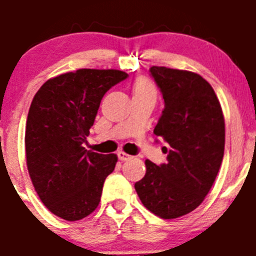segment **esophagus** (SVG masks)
I'll list each match as a JSON object with an SVG mask.
<instances>
[{
  "label": "esophagus",
  "instance_id": "34e87169",
  "mask_svg": "<svg viewBox=\"0 0 256 256\" xmlns=\"http://www.w3.org/2000/svg\"><path fill=\"white\" fill-rule=\"evenodd\" d=\"M118 158H119V160H122V162H124V160L132 159V156L128 155L126 152H124V151H119V152H118Z\"/></svg>",
  "mask_w": 256,
  "mask_h": 256
}]
</instances>
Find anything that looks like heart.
I'll return each instance as SVG.
<instances>
[{
    "mask_svg": "<svg viewBox=\"0 0 256 256\" xmlns=\"http://www.w3.org/2000/svg\"><path fill=\"white\" fill-rule=\"evenodd\" d=\"M144 90H154L152 84L148 82V79H144V78L138 79V80L136 82L134 91H144Z\"/></svg>",
    "mask_w": 256,
    "mask_h": 256,
    "instance_id": "b5f03b06",
    "label": "heart"
}]
</instances>
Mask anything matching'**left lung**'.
Masks as SVG:
<instances>
[{
  "label": "left lung",
  "instance_id": "left-lung-1",
  "mask_svg": "<svg viewBox=\"0 0 256 256\" xmlns=\"http://www.w3.org/2000/svg\"><path fill=\"white\" fill-rule=\"evenodd\" d=\"M164 98L154 133L170 146L165 164L146 160L136 182L142 204L155 216H186L204 201L224 155V116L212 86L201 76L165 66L150 68Z\"/></svg>",
  "mask_w": 256,
  "mask_h": 256
}]
</instances>
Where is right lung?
Masks as SVG:
<instances>
[{"instance_id": "add662e5", "label": "right lung", "mask_w": 256, "mask_h": 256, "mask_svg": "<svg viewBox=\"0 0 256 256\" xmlns=\"http://www.w3.org/2000/svg\"><path fill=\"white\" fill-rule=\"evenodd\" d=\"M128 74L79 69L48 79L32 101L26 128V166L44 206L65 220L90 216L112 173L115 154L83 148L104 94Z\"/></svg>"}]
</instances>
